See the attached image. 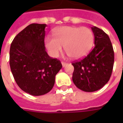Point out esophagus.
<instances>
[{"label": "esophagus", "mask_w": 123, "mask_h": 123, "mask_svg": "<svg viewBox=\"0 0 123 123\" xmlns=\"http://www.w3.org/2000/svg\"><path fill=\"white\" fill-rule=\"evenodd\" d=\"M67 62H62V67H64L65 66H67Z\"/></svg>", "instance_id": "obj_1"}]
</instances>
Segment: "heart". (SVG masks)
<instances>
[{"instance_id":"obj_1","label":"heart","mask_w":123,"mask_h":123,"mask_svg":"<svg viewBox=\"0 0 123 123\" xmlns=\"http://www.w3.org/2000/svg\"><path fill=\"white\" fill-rule=\"evenodd\" d=\"M53 37H47L45 45L49 53L57 57L64 47L67 55L74 59L86 56L92 49L94 35L92 31L86 27L64 25L55 29Z\"/></svg>"}]
</instances>
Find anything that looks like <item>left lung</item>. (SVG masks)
Here are the masks:
<instances>
[{"instance_id":"1","label":"left lung","mask_w":123,"mask_h":123,"mask_svg":"<svg viewBox=\"0 0 123 123\" xmlns=\"http://www.w3.org/2000/svg\"><path fill=\"white\" fill-rule=\"evenodd\" d=\"M95 47L85 58L72 63V81L81 90L93 92L105 85L111 77L114 51L109 36L102 30L92 27Z\"/></svg>"}]
</instances>
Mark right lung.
Returning a JSON list of instances; mask_svg holds the SVG:
<instances>
[{
  "instance_id": "1",
  "label": "right lung",
  "mask_w": 123,
  "mask_h": 123,
  "mask_svg": "<svg viewBox=\"0 0 123 123\" xmlns=\"http://www.w3.org/2000/svg\"><path fill=\"white\" fill-rule=\"evenodd\" d=\"M46 24H31L14 39L10 49V66L18 86L31 95H42L53 88L61 62L49 56L44 39Z\"/></svg>"
}]
</instances>
